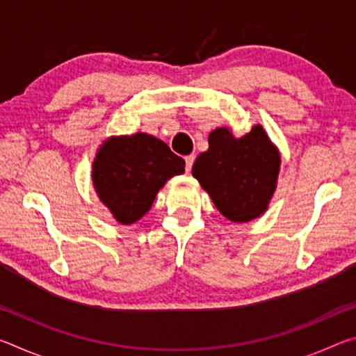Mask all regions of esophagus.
<instances>
[{
	"instance_id": "esophagus-1",
	"label": "esophagus",
	"mask_w": 356,
	"mask_h": 356,
	"mask_svg": "<svg viewBox=\"0 0 356 356\" xmlns=\"http://www.w3.org/2000/svg\"><path fill=\"white\" fill-rule=\"evenodd\" d=\"M193 163H195V155H186L185 156V170L191 171Z\"/></svg>"
}]
</instances>
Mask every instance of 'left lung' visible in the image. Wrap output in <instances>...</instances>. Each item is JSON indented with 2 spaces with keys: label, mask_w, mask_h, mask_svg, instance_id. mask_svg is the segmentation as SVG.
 Instances as JSON below:
<instances>
[{
  "label": "left lung",
  "mask_w": 356,
  "mask_h": 356,
  "mask_svg": "<svg viewBox=\"0 0 356 356\" xmlns=\"http://www.w3.org/2000/svg\"><path fill=\"white\" fill-rule=\"evenodd\" d=\"M280 154L261 125L234 138L226 127L209 135V149L197 155L193 176L222 216L246 222L265 212L276 188Z\"/></svg>",
  "instance_id": "left-lung-1"
}]
</instances>
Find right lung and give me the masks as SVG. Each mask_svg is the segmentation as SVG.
<instances>
[{
  "instance_id": "1",
  "label": "right lung",
  "mask_w": 356,
  "mask_h": 356,
  "mask_svg": "<svg viewBox=\"0 0 356 356\" xmlns=\"http://www.w3.org/2000/svg\"><path fill=\"white\" fill-rule=\"evenodd\" d=\"M185 171L182 156L147 134L110 138L99 149L92 180L116 221L131 225L152 207L168 179Z\"/></svg>"
}]
</instances>
